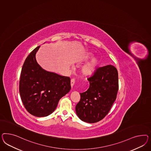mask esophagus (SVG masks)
I'll use <instances>...</instances> for the list:
<instances>
[{"instance_id":"34e87169","label":"esophagus","mask_w":151,"mask_h":151,"mask_svg":"<svg viewBox=\"0 0 151 151\" xmlns=\"http://www.w3.org/2000/svg\"><path fill=\"white\" fill-rule=\"evenodd\" d=\"M75 80L74 78L71 79V87H73V85L75 83Z\"/></svg>"}]
</instances>
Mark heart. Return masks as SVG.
Wrapping results in <instances>:
<instances>
[{"label":"heart","mask_w":151,"mask_h":151,"mask_svg":"<svg viewBox=\"0 0 151 151\" xmlns=\"http://www.w3.org/2000/svg\"><path fill=\"white\" fill-rule=\"evenodd\" d=\"M91 57H92V55L91 53H87L83 57V60H87ZM98 63L97 59L96 58L92 59L91 61L82 68V73L83 75L86 76H90L92 75L97 67Z\"/></svg>","instance_id":"1"}]
</instances>
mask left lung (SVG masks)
<instances>
[{
	"mask_svg": "<svg viewBox=\"0 0 151 151\" xmlns=\"http://www.w3.org/2000/svg\"><path fill=\"white\" fill-rule=\"evenodd\" d=\"M89 88L80 93L81 98L76 106V112L82 121L94 123L109 113L118 93V73L115 67L106 65L97 68L87 78Z\"/></svg>",
	"mask_w": 151,
	"mask_h": 151,
	"instance_id": "left-lung-1",
	"label": "left lung"
}]
</instances>
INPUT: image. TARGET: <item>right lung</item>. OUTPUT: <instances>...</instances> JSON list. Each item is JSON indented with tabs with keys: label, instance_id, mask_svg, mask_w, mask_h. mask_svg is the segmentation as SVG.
<instances>
[{
	"label": "right lung",
	"instance_id": "right-lung-1",
	"mask_svg": "<svg viewBox=\"0 0 151 151\" xmlns=\"http://www.w3.org/2000/svg\"><path fill=\"white\" fill-rule=\"evenodd\" d=\"M38 46L29 53L22 66L19 81L21 99L26 109L37 117L52 113L60 99L71 89L70 78L43 69L37 63Z\"/></svg>",
	"mask_w": 151,
	"mask_h": 151
}]
</instances>
